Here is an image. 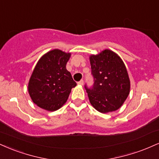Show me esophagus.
Segmentation results:
<instances>
[{
	"instance_id": "34e87169",
	"label": "esophagus",
	"mask_w": 159,
	"mask_h": 159,
	"mask_svg": "<svg viewBox=\"0 0 159 159\" xmlns=\"http://www.w3.org/2000/svg\"><path fill=\"white\" fill-rule=\"evenodd\" d=\"M78 84H79V85L82 86V85L84 84V80H81V81H78Z\"/></svg>"
}]
</instances>
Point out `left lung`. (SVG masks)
<instances>
[{"label":"left lung","instance_id":"1","mask_svg":"<svg viewBox=\"0 0 159 159\" xmlns=\"http://www.w3.org/2000/svg\"><path fill=\"white\" fill-rule=\"evenodd\" d=\"M92 88L85 85L90 104L102 113L117 110L129 94L130 81L125 64L116 52L105 49L98 55H91Z\"/></svg>","mask_w":159,"mask_h":159}]
</instances>
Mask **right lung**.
I'll return each mask as SVG.
<instances>
[{
    "label": "right lung",
    "instance_id": "obj_1",
    "mask_svg": "<svg viewBox=\"0 0 159 159\" xmlns=\"http://www.w3.org/2000/svg\"><path fill=\"white\" fill-rule=\"evenodd\" d=\"M70 53L55 49L46 53L36 64L28 84L29 94L39 107L48 111L60 109L76 86L66 64Z\"/></svg>",
    "mask_w": 159,
    "mask_h": 159
}]
</instances>
